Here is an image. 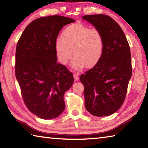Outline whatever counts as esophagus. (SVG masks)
I'll return each mask as SVG.
<instances>
[{"mask_svg":"<svg viewBox=\"0 0 148 148\" xmlns=\"http://www.w3.org/2000/svg\"><path fill=\"white\" fill-rule=\"evenodd\" d=\"M73 76H74V81H75V82L78 81V80H79V74H77V73H74Z\"/></svg>","mask_w":148,"mask_h":148,"instance_id":"esophagus-1","label":"esophagus"}]
</instances>
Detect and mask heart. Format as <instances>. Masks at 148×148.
Listing matches in <instances>:
<instances>
[{
	"instance_id": "b5f03b06",
	"label": "heart",
	"mask_w": 148,
	"mask_h": 148,
	"mask_svg": "<svg viewBox=\"0 0 148 148\" xmlns=\"http://www.w3.org/2000/svg\"><path fill=\"white\" fill-rule=\"evenodd\" d=\"M55 48L58 60L66 65L74 56L72 68L81 71L91 67L100 60L103 50V39L100 30L76 23L70 25L62 32V37L56 39Z\"/></svg>"
}]
</instances>
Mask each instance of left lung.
<instances>
[{
	"label": "left lung",
	"instance_id": "1",
	"mask_svg": "<svg viewBox=\"0 0 148 148\" xmlns=\"http://www.w3.org/2000/svg\"><path fill=\"white\" fill-rule=\"evenodd\" d=\"M102 34L103 50L97 63L80 76L84 85L85 106L96 116H106L119 110L125 98L132 75L130 47L122 28L108 15L82 17Z\"/></svg>",
	"mask_w": 148,
	"mask_h": 148
}]
</instances>
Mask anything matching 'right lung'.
I'll return each mask as SVG.
<instances>
[{
    "instance_id": "obj_1",
    "label": "right lung",
    "mask_w": 148,
    "mask_h": 148,
    "mask_svg": "<svg viewBox=\"0 0 148 148\" xmlns=\"http://www.w3.org/2000/svg\"><path fill=\"white\" fill-rule=\"evenodd\" d=\"M75 22L60 15L40 17L26 26L15 52V76L24 102L32 113L48 120L65 108L64 94L73 84V74L57 63L55 44L63 26Z\"/></svg>"
}]
</instances>
